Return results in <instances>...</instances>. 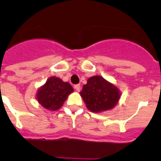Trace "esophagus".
Returning a JSON list of instances; mask_svg holds the SVG:
<instances>
[{"instance_id": "esophagus-1", "label": "esophagus", "mask_w": 161, "mask_h": 161, "mask_svg": "<svg viewBox=\"0 0 161 161\" xmlns=\"http://www.w3.org/2000/svg\"><path fill=\"white\" fill-rule=\"evenodd\" d=\"M74 89H76L77 92H79L80 89V85H74Z\"/></svg>"}]
</instances>
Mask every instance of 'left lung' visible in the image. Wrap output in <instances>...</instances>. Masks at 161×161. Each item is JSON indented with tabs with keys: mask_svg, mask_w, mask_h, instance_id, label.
Masks as SVG:
<instances>
[{
	"mask_svg": "<svg viewBox=\"0 0 161 161\" xmlns=\"http://www.w3.org/2000/svg\"><path fill=\"white\" fill-rule=\"evenodd\" d=\"M80 93L87 109L93 113L111 109L121 97L119 89L100 76L89 78Z\"/></svg>",
	"mask_w": 161,
	"mask_h": 161,
	"instance_id": "obj_1",
	"label": "left lung"
}]
</instances>
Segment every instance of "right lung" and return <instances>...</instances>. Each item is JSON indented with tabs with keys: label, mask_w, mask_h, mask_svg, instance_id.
<instances>
[{
	"label": "right lung",
	"mask_w": 161,
	"mask_h": 161,
	"mask_svg": "<svg viewBox=\"0 0 161 161\" xmlns=\"http://www.w3.org/2000/svg\"><path fill=\"white\" fill-rule=\"evenodd\" d=\"M73 92V88L68 82L52 76L38 89L36 98L38 103L47 109L55 111L63 106L68 96Z\"/></svg>",
	"instance_id": "obj_1"
}]
</instances>
